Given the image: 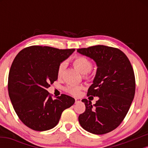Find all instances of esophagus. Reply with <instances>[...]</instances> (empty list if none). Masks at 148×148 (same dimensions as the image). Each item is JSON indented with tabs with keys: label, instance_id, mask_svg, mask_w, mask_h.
Returning a JSON list of instances; mask_svg holds the SVG:
<instances>
[{
	"label": "esophagus",
	"instance_id": "esophagus-1",
	"mask_svg": "<svg viewBox=\"0 0 148 148\" xmlns=\"http://www.w3.org/2000/svg\"><path fill=\"white\" fill-rule=\"evenodd\" d=\"M81 101V99H78V98H76L75 99V103H79Z\"/></svg>",
	"mask_w": 148,
	"mask_h": 148
}]
</instances>
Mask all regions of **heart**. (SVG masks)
<instances>
[{"mask_svg": "<svg viewBox=\"0 0 148 148\" xmlns=\"http://www.w3.org/2000/svg\"><path fill=\"white\" fill-rule=\"evenodd\" d=\"M73 64L81 74H86L91 70L92 67V64L89 59L84 56H78L75 58L73 60ZM65 64L64 63H61L58 69V75L60 76L63 72ZM87 77V76H86ZM81 87L79 86H74L70 85L66 88V90L73 95H78L80 93Z\"/></svg>", "mask_w": 148, "mask_h": 148, "instance_id": "heart-1", "label": "heart"}]
</instances>
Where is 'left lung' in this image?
Masks as SVG:
<instances>
[{"mask_svg": "<svg viewBox=\"0 0 148 148\" xmlns=\"http://www.w3.org/2000/svg\"><path fill=\"white\" fill-rule=\"evenodd\" d=\"M96 62L97 72L87 95L98 97L96 103L82 99L86 111L79 115L81 126L90 133L104 134L117 128L129 111L134 95V72L120 49L103 45L77 49Z\"/></svg>", "mask_w": 148, "mask_h": 148, "instance_id": "8db88e82", "label": "left lung"}]
</instances>
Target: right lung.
<instances>
[{
  "instance_id": "add662e5",
  "label": "right lung",
  "mask_w": 148,
  "mask_h": 148,
  "mask_svg": "<svg viewBox=\"0 0 148 148\" xmlns=\"http://www.w3.org/2000/svg\"><path fill=\"white\" fill-rule=\"evenodd\" d=\"M75 49L31 46L15 57L8 76V93L21 121L39 132L53 128L75 99L62 94L53 99L47 90L58 79V69Z\"/></svg>"
}]
</instances>
